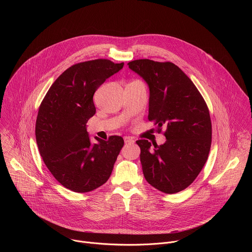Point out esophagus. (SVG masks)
I'll return each mask as SVG.
<instances>
[{
    "instance_id": "34e87169",
    "label": "esophagus",
    "mask_w": 252,
    "mask_h": 252,
    "mask_svg": "<svg viewBox=\"0 0 252 252\" xmlns=\"http://www.w3.org/2000/svg\"><path fill=\"white\" fill-rule=\"evenodd\" d=\"M124 140H125L126 143H133L134 142V140L131 137H129V136H125Z\"/></svg>"
}]
</instances>
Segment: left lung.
I'll return each mask as SVG.
<instances>
[{"mask_svg":"<svg viewBox=\"0 0 252 252\" xmlns=\"http://www.w3.org/2000/svg\"><path fill=\"white\" fill-rule=\"evenodd\" d=\"M128 67L150 89L149 121L166 126L163 145L136 141L147 182L164 193L190 186L205 164L211 146V121L200 93L172 63L152 60L129 62Z\"/></svg>","mask_w":252,"mask_h":252,"instance_id":"left-lung-1","label":"left lung"}]
</instances>
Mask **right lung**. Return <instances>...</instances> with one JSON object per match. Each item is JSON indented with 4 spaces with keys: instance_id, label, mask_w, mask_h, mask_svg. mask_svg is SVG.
<instances>
[{
    "instance_id": "add662e5",
    "label": "right lung",
    "mask_w": 252,
    "mask_h": 252,
    "mask_svg": "<svg viewBox=\"0 0 252 252\" xmlns=\"http://www.w3.org/2000/svg\"><path fill=\"white\" fill-rule=\"evenodd\" d=\"M124 66L109 60L71 65L55 81L44 97L35 122V139L43 160L57 181L75 192L92 191L110 178L124 138L109 140L87 131L95 114L94 92Z\"/></svg>"
}]
</instances>
